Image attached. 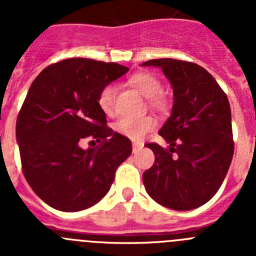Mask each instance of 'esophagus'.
Listing matches in <instances>:
<instances>
[{"label":"esophagus","mask_w":256,"mask_h":256,"mask_svg":"<svg viewBox=\"0 0 256 256\" xmlns=\"http://www.w3.org/2000/svg\"><path fill=\"white\" fill-rule=\"evenodd\" d=\"M144 148V144H141V142H133V152H138L140 150H141V148Z\"/></svg>","instance_id":"esophagus-1"}]
</instances>
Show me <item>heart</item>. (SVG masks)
<instances>
[{"label":"heart","instance_id":"obj_1","mask_svg":"<svg viewBox=\"0 0 256 256\" xmlns=\"http://www.w3.org/2000/svg\"><path fill=\"white\" fill-rule=\"evenodd\" d=\"M130 84L134 87L140 94L148 98V106L155 112H165L169 108V100L162 92V83L155 76L150 73H136L130 78ZM115 104V87L112 84L104 86L97 94V105L101 112L110 115L114 112ZM155 120L151 116L137 118H123L115 124V130L118 133L126 136V138L140 141L144 136L155 128Z\"/></svg>","mask_w":256,"mask_h":256}]
</instances>
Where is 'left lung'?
I'll list each match as a JSON object with an SVG mask.
<instances>
[{
	"label": "left lung",
	"mask_w": 256,
	"mask_h": 256,
	"mask_svg": "<svg viewBox=\"0 0 256 256\" xmlns=\"http://www.w3.org/2000/svg\"><path fill=\"white\" fill-rule=\"evenodd\" d=\"M173 87L172 115L159 130L169 146L148 144L155 162L144 172L151 198L173 210L204 205L218 192L234 156L228 97L212 74L195 62L156 58Z\"/></svg>",
	"instance_id": "8db88e82"
}]
</instances>
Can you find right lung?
I'll return each mask as SVG.
<instances>
[{
  "mask_svg": "<svg viewBox=\"0 0 256 256\" xmlns=\"http://www.w3.org/2000/svg\"><path fill=\"white\" fill-rule=\"evenodd\" d=\"M126 72L115 62L73 58L44 68L32 83L16 119L20 160L29 186L54 209L94 206L132 154L130 140L106 126L97 105L101 88ZM86 138L100 144L83 150Z\"/></svg>",
  "mask_w": 256,
  "mask_h": 256,
  "instance_id": "obj_1",
  "label": "right lung"
}]
</instances>
